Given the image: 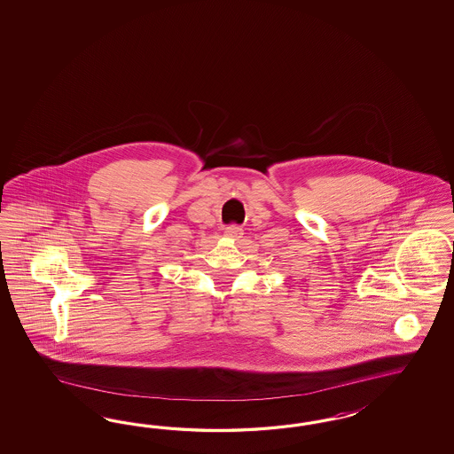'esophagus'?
Returning <instances> with one entry per match:
<instances>
[{"mask_svg": "<svg viewBox=\"0 0 454 454\" xmlns=\"http://www.w3.org/2000/svg\"><path fill=\"white\" fill-rule=\"evenodd\" d=\"M224 234L230 236V238H233V239H239V238L243 236V228L238 226V224H231V226H226V228H224Z\"/></svg>", "mask_w": 454, "mask_h": 454, "instance_id": "1", "label": "esophagus"}]
</instances>
